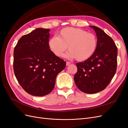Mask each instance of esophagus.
Segmentation results:
<instances>
[{
  "label": "esophagus",
  "mask_w": 128,
  "mask_h": 128,
  "mask_svg": "<svg viewBox=\"0 0 128 128\" xmlns=\"http://www.w3.org/2000/svg\"><path fill=\"white\" fill-rule=\"evenodd\" d=\"M70 64H71V63L70 62H68V61L66 62V66H69V65H70Z\"/></svg>",
  "instance_id": "34e87169"
}]
</instances>
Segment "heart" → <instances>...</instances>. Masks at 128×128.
I'll return each mask as SVG.
<instances>
[{
	"label": "heart",
	"instance_id": "heart-1",
	"mask_svg": "<svg viewBox=\"0 0 128 128\" xmlns=\"http://www.w3.org/2000/svg\"><path fill=\"white\" fill-rule=\"evenodd\" d=\"M50 49L56 56L61 57L67 48V58H75L77 61L89 59L95 53L98 45L94 34L87 32L80 28L68 27L62 29L58 37L50 38L48 42Z\"/></svg>",
	"mask_w": 128,
	"mask_h": 128
}]
</instances>
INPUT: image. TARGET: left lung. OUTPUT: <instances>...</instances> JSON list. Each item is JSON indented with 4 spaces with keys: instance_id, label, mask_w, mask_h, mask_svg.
I'll list each match as a JSON object with an SVG mask.
<instances>
[{
    "instance_id": "8db88e82",
    "label": "left lung",
    "mask_w": 128,
    "mask_h": 128,
    "mask_svg": "<svg viewBox=\"0 0 128 128\" xmlns=\"http://www.w3.org/2000/svg\"><path fill=\"white\" fill-rule=\"evenodd\" d=\"M97 36L98 45L94 54L82 62H77L75 83L84 93L102 91L110 84L117 68L118 48L112 38L97 26H90Z\"/></svg>"
}]
</instances>
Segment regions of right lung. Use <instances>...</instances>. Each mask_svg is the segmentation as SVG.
<instances>
[{"label": "right lung", "mask_w": 128, "mask_h": 128, "mask_svg": "<svg viewBox=\"0 0 128 128\" xmlns=\"http://www.w3.org/2000/svg\"><path fill=\"white\" fill-rule=\"evenodd\" d=\"M50 30L37 28L23 36L14 50L15 77L22 88L34 96L49 94L57 75L66 67V62L48 47Z\"/></svg>", "instance_id": "1"}]
</instances>
